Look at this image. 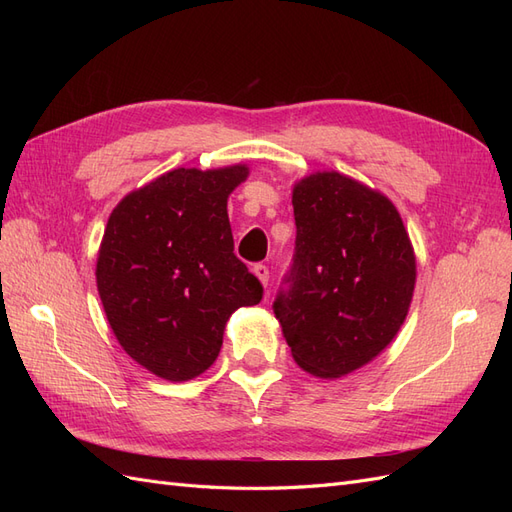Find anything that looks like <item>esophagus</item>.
<instances>
[{
  "instance_id": "esophagus-1",
  "label": "esophagus",
  "mask_w": 512,
  "mask_h": 512,
  "mask_svg": "<svg viewBox=\"0 0 512 512\" xmlns=\"http://www.w3.org/2000/svg\"><path fill=\"white\" fill-rule=\"evenodd\" d=\"M252 271H254V275L258 277V280H260V284L267 288V284H269V267H267V265H256Z\"/></svg>"
}]
</instances>
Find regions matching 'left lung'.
Wrapping results in <instances>:
<instances>
[{"mask_svg": "<svg viewBox=\"0 0 512 512\" xmlns=\"http://www.w3.org/2000/svg\"><path fill=\"white\" fill-rule=\"evenodd\" d=\"M297 254L273 309L294 363L337 380L389 346L416 284V256L397 207L337 170L294 183Z\"/></svg>", "mask_w": 512, "mask_h": 512, "instance_id": "obj_1", "label": "left lung"}]
</instances>
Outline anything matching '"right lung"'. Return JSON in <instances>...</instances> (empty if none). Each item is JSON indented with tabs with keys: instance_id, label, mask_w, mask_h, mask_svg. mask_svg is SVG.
<instances>
[{
	"instance_id": "add662e5",
	"label": "right lung",
	"mask_w": 512,
	"mask_h": 512,
	"mask_svg": "<svg viewBox=\"0 0 512 512\" xmlns=\"http://www.w3.org/2000/svg\"><path fill=\"white\" fill-rule=\"evenodd\" d=\"M250 168H175L119 200L104 228L96 284L132 359L185 382L218 359L226 322L262 286L232 254L228 196Z\"/></svg>"
}]
</instances>
